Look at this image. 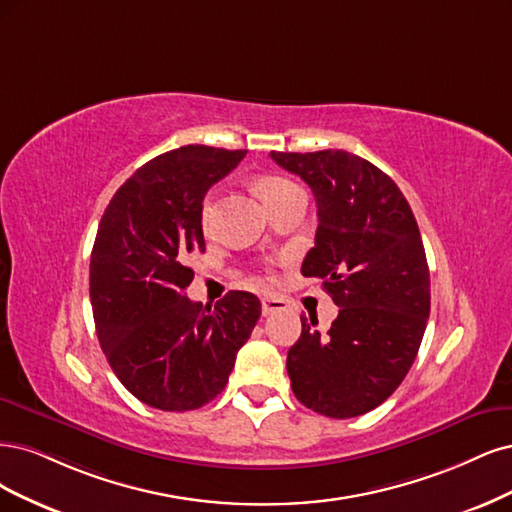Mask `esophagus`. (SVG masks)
<instances>
[{"mask_svg": "<svg viewBox=\"0 0 512 512\" xmlns=\"http://www.w3.org/2000/svg\"><path fill=\"white\" fill-rule=\"evenodd\" d=\"M287 308H289V302L283 298H276V295H266V298H261L263 317L274 315V312H283Z\"/></svg>", "mask_w": 512, "mask_h": 512, "instance_id": "34e87169", "label": "esophagus"}]
</instances>
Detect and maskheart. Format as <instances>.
<instances>
[{
  "instance_id": "b5f03b06",
  "label": "heart",
  "mask_w": 512,
  "mask_h": 512,
  "mask_svg": "<svg viewBox=\"0 0 512 512\" xmlns=\"http://www.w3.org/2000/svg\"><path fill=\"white\" fill-rule=\"evenodd\" d=\"M295 187H298V185L291 183V180H287V178H283V176H266V178H261L259 185H257L259 195L263 197V202H266L268 206L274 204V202L278 200V197H283L287 191H291V189H295ZM212 210H214V206H212V195H208L206 200H204V204H202V214H200L204 227H210Z\"/></svg>"
}]
</instances>
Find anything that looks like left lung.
I'll use <instances>...</instances> for the list:
<instances>
[{"instance_id":"1","label":"left lung","mask_w":512,"mask_h":512,"mask_svg":"<svg viewBox=\"0 0 512 512\" xmlns=\"http://www.w3.org/2000/svg\"><path fill=\"white\" fill-rule=\"evenodd\" d=\"M270 157L315 193L319 227L302 274L340 306L321 334L302 317L287 355L291 389L306 408L351 419L400 387L430 317V270L419 225L398 185L340 148Z\"/></svg>"}]
</instances>
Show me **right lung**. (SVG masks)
I'll return each instance as SVG.
<instances>
[{"mask_svg": "<svg viewBox=\"0 0 512 512\" xmlns=\"http://www.w3.org/2000/svg\"><path fill=\"white\" fill-rule=\"evenodd\" d=\"M244 155L202 144L163 153L125 180L97 227V338L125 389L153 408L183 412L217 398L261 315L249 291H229L214 308L183 295L189 255L206 251L204 195Z\"/></svg>", "mask_w": 512, "mask_h": 512, "instance_id": "add662e5", "label": "right lung"}]
</instances>
